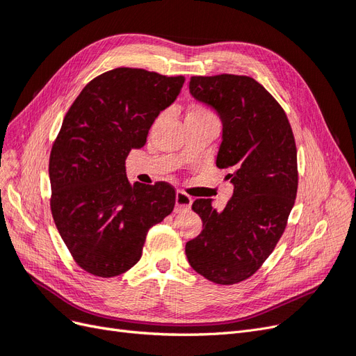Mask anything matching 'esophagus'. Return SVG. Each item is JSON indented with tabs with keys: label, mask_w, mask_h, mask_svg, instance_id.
<instances>
[{
	"label": "esophagus",
	"mask_w": 356,
	"mask_h": 356,
	"mask_svg": "<svg viewBox=\"0 0 356 356\" xmlns=\"http://www.w3.org/2000/svg\"><path fill=\"white\" fill-rule=\"evenodd\" d=\"M191 203H193V199L187 195V193L181 191V190L177 191V196H175V211L177 212L188 209L191 207Z\"/></svg>",
	"instance_id": "obj_1"
}]
</instances>
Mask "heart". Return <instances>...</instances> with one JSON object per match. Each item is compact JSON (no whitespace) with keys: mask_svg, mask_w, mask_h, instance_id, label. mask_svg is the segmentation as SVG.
I'll use <instances>...</instances> for the list:
<instances>
[{"mask_svg":"<svg viewBox=\"0 0 356 356\" xmlns=\"http://www.w3.org/2000/svg\"><path fill=\"white\" fill-rule=\"evenodd\" d=\"M187 118H195V120H215V115L211 110H208L207 106L203 105H191L187 113Z\"/></svg>","mask_w":356,"mask_h":356,"instance_id":"b5f03b06","label":"heart"}]
</instances>
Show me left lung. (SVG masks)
Returning <instances> with one entry per match:
<instances>
[{
  "instance_id": "8db88e82",
  "label": "left lung",
  "mask_w": 356,
  "mask_h": 356,
  "mask_svg": "<svg viewBox=\"0 0 356 356\" xmlns=\"http://www.w3.org/2000/svg\"><path fill=\"white\" fill-rule=\"evenodd\" d=\"M190 95L218 114L217 166L229 169L225 208L196 199L203 229L186 243L190 266L208 281L232 285L254 275L285 230L297 195V148L282 106L246 75L191 77Z\"/></svg>"
}]
</instances>
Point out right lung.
<instances>
[{
	"mask_svg": "<svg viewBox=\"0 0 356 356\" xmlns=\"http://www.w3.org/2000/svg\"><path fill=\"white\" fill-rule=\"evenodd\" d=\"M184 81L115 68L86 86L63 118L49 161L50 207L83 270L101 277L129 270L143 255L148 230L174 209L172 186H132L124 161L145 145L149 127Z\"/></svg>",
	"mask_w": 356,
	"mask_h": 356,
	"instance_id": "obj_1",
	"label": "right lung"
}]
</instances>
